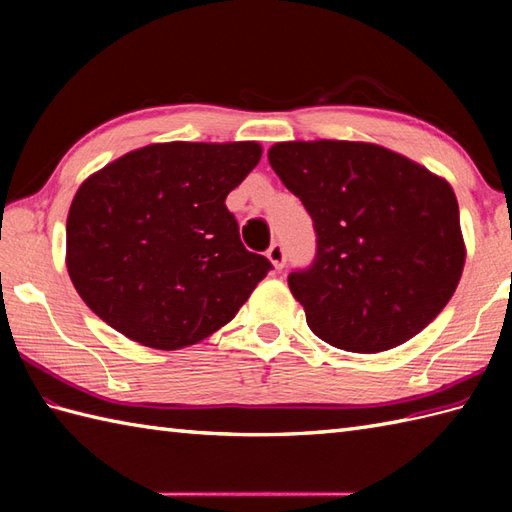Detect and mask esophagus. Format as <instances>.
<instances>
[{"label": "esophagus", "instance_id": "esophagus-1", "mask_svg": "<svg viewBox=\"0 0 512 512\" xmlns=\"http://www.w3.org/2000/svg\"><path fill=\"white\" fill-rule=\"evenodd\" d=\"M266 257L270 259V264H273L275 270H281V268L286 266V250H284V246H281V244L270 246Z\"/></svg>", "mask_w": 512, "mask_h": 512}]
</instances>
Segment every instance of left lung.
<instances>
[{"label":"left lung","mask_w":512,"mask_h":512,"mask_svg":"<svg viewBox=\"0 0 512 512\" xmlns=\"http://www.w3.org/2000/svg\"><path fill=\"white\" fill-rule=\"evenodd\" d=\"M268 162L317 231V257L308 270L290 273L288 286L321 341L385 352L438 317L466 259L447 180L354 140L277 143Z\"/></svg>","instance_id":"left-lung-1"}]
</instances>
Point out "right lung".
I'll use <instances>...</instances> for the list:
<instances>
[{
  "label": "right lung",
  "instance_id": "1",
  "mask_svg": "<svg viewBox=\"0 0 512 512\" xmlns=\"http://www.w3.org/2000/svg\"><path fill=\"white\" fill-rule=\"evenodd\" d=\"M259 158L255 140H173L83 180L65 224V266L96 317L167 352L231 321L273 268L244 248L224 204Z\"/></svg>",
  "mask_w": 512,
  "mask_h": 512
}]
</instances>
